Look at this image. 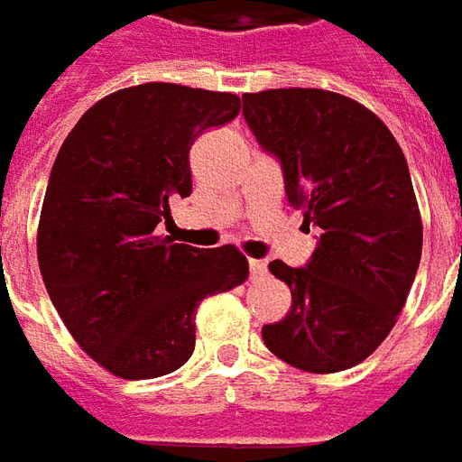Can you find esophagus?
I'll return each mask as SVG.
<instances>
[{
  "label": "esophagus",
  "instance_id": "34e87169",
  "mask_svg": "<svg viewBox=\"0 0 462 462\" xmlns=\"http://www.w3.org/2000/svg\"><path fill=\"white\" fill-rule=\"evenodd\" d=\"M249 269H251V276H254V279H259V276L266 273V262H262V259H251Z\"/></svg>",
  "mask_w": 462,
  "mask_h": 462
}]
</instances>
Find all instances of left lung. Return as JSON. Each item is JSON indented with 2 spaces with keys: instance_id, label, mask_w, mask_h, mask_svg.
I'll return each mask as SVG.
<instances>
[{
  "instance_id": "8db88e82",
  "label": "left lung",
  "mask_w": 462,
  "mask_h": 462,
  "mask_svg": "<svg viewBox=\"0 0 462 462\" xmlns=\"http://www.w3.org/2000/svg\"><path fill=\"white\" fill-rule=\"evenodd\" d=\"M244 117L279 158L289 203L322 231L307 266L269 263L291 310L263 327V345L304 372L349 370L395 327L420 266L422 221L402 148L339 92H246Z\"/></svg>"
}]
</instances>
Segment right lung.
Segmentation results:
<instances>
[{
	"label": "right lung",
	"mask_w": 462,
	"mask_h": 462,
	"mask_svg": "<svg viewBox=\"0 0 462 462\" xmlns=\"http://www.w3.org/2000/svg\"><path fill=\"white\" fill-rule=\"evenodd\" d=\"M238 110L231 92L145 82L92 105L57 152L37 231L40 272L75 342L116 377L183 367L196 307L249 276L231 244L196 249L158 236L171 200L193 190V140Z\"/></svg>",
	"instance_id": "right-lung-1"
}]
</instances>
